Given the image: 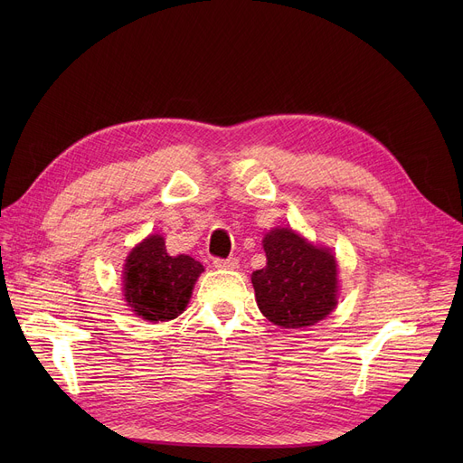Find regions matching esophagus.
<instances>
[{
	"mask_svg": "<svg viewBox=\"0 0 463 463\" xmlns=\"http://www.w3.org/2000/svg\"><path fill=\"white\" fill-rule=\"evenodd\" d=\"M213 266L219 270H234L238 269V259L229 257V259H213Z\"/></svg>",
	"mask_w": 463,
	"mask_h": 463,
	"instance_id": "obj_1",
	"label": "esophagus"
}]
</instances>
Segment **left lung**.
Wrapping results in <instances>:
<instances>
[{
    "instance_id": "8db88e82",
    "label": "left lung",
    "mask_w": 463,
    "mask_h": 463,
    "mask_svg": "<svg viewBox=\"0 0 463 463\" xmlns=\"http://www.w3.org/2000/svg\"><path fill=\"white\" fill-rule=\"evenodd\" d=\"M266 266L251 283L260 313L283 328L323 321L337 304V262L293 229H274L262 240Z\"/></svg>"
}]
</instances>
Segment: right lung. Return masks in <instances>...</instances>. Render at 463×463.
Here are the masks:
<instances>
[{
    "instance_id": "right-lung-1",
    "label": "right lung",
    "mask_w": 463,
    "mask_h": 463,
    "mask_svg": "<svg viewBox=\"0 0 463 463\" xmlns=\"http://www.w3.org/2000/svg\"><path fill=\"white\" fill-rule=\"evenodd\" d=\"M204 272L189 255L170 257L159 234L144 238L126 259L124 297L131 311L150 323L176 319L185 309L194 281Z\"/></svg>"
}]
</instances>
